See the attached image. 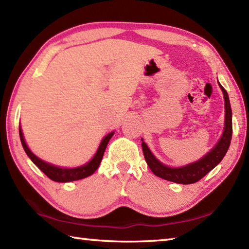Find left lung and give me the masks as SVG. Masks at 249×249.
<instances>
[{
    "label": "left lung",
    "instance_id": "left-lung-1",
    "mask_svg": "<svg viewBox=\"0 0 249 249\" xmlns=\"http://www.w3.org/2000/svg\"><path fill=\"white\" fill-rule=\"evenodd\" d=\"M220 86L223 96H224V107H225V120H224V128H223L222 136L218 142L209 150L203 157L196 160V161L187 163V165L179 167H170L160 161L156 156L151 153L149 147L147 146L144 140L142 138V148L144 153V157L147 165L150 168L155 176L159 177L171 182L180 183V184H191L197 182L200 179L209 174V172L215 168L218 163L224 158L231 144V134H233V126H231V108L230 103V98L226 90Z\"/></svg>",
    "mask_w": 249,
    "mask_h": 249
}]
</instances>
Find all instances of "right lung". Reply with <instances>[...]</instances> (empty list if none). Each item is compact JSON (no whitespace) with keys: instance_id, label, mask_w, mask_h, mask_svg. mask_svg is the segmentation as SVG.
Wrapping results in <instances>:
<instances>
[{"instance_id":"add662e5","label":"right lung","mask_w":249,"mask_h":249,"mask_svg":"<svg viewBox=\"0 0 249 249\" xmlns=\"http://www.w3.org/2000/svg\"><path fill=\"white\" fill-rule=\"evenodd\" d=\"M114 133L115 132H111L107 135H105V136L102 138V141H101L94 156L89 160V161L84 163V165L78 166V167L66 168V167H59L56 165H53V163L50 162L45 161V160H43L41 158H39L38 156L34 154L33 151L29 149L26 142H25L23 130L19 125V138H20V142H22L25 153L27 154L29 159H31L32 161L35 163V165L38 167L49 179H52L53 181H56V182H70V181L81 180L91 175H93L95 170L99 168L101 161H102L105 148H107L108 142L112 138L113 135H114Z\"/></svg>"}]
</instances>
